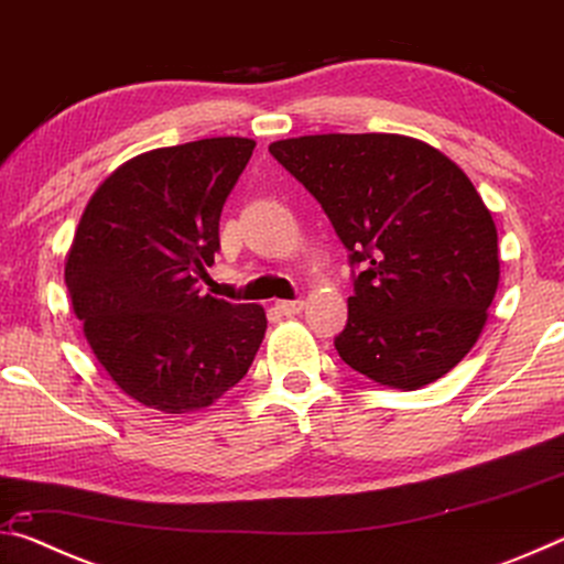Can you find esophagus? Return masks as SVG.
<instances>
[{"label": "esophagus", "instance_id": "1", "mask_svg": "<svg viewBox=\"0 0 564 564\" xmlns=\"http://www.w3.org/2000/svg\"><path fill=\"white\" fill-rule=\"evenodd\" d=\"M303 308H305L303 301H279L275 303V311L283 313V316H299Z\"/></svg>", "mask_w": 564, "mask_h": 564}]
</instances>
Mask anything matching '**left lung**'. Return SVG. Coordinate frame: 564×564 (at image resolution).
<instances>
[{
  "instance_id": "1",
  "label": "left lung",
  "mask_w": 564,
  "mask_h": 564,
  "mask_svg": "<svg viewBox=\"0 0 564 564\" xmlns=\"http://www.w3.org/2000/svg\"><path fill=\"white\" fill-rule=\"evenodd\" d=\"M362 263L336 350L378 386L417 390L480 338L500 283L498 228L465 171L403 133H316L269 147Z\"/></svg>"
}]
</instances>
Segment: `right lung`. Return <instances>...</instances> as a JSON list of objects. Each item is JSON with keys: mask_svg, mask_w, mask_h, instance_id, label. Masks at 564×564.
<instances>
[{"mask_svg": "<svg viewBox=\"0 0 564 564\" xmlns=\"http://www.w3.org/2000/svg\"><path fill=\"white\" fill-rule=\"evenodd\" d=\"M256 141L151 149L94 191L64 261L84 338L123 393L161 413L214 405L259 352L265 311L204 295L218 218Z\"/></svg>", "mask_w": 564, "mask_h": 564, "instance_id": "1", "label": "right lung"}]
</instances>
